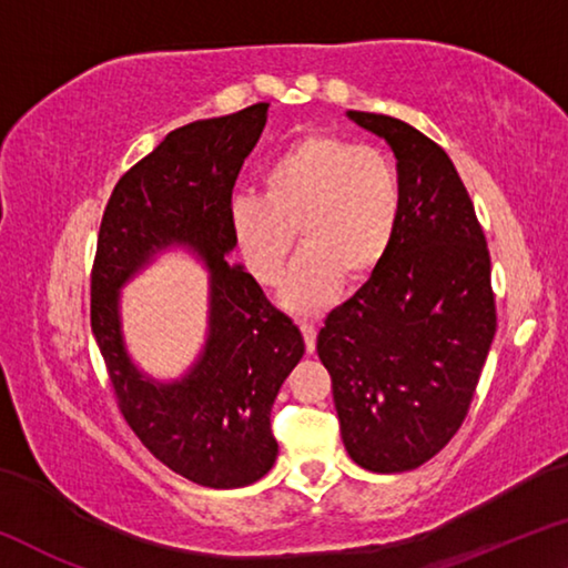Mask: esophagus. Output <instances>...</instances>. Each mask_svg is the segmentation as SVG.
I'll list each match as a JSON object with an SVG mask.
<instances>
[{"label": "esophagus", "instance_id": "34e87169", "mask_svg": "<svg viewBox=\"0 0 568 568\" xmlns=\"http://www.w3.org/2000/svg\"><path fill=\"white\" fill-rule=\"evenodd\" d=\"M303 338H305V351L313 353L315 351V338H318V331H315L313 323H301Z\"/></svg>", "mask_w": 568, "mask_h": 568}]
</instances>
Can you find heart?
<instances>
[{
	"instance_id": "b5f03b06",
	"label": "heart",
	"mask_w": 568,
	"mask_h": 568,
	"mask_svg": "<svg viewBox=\"0 0 568 568\" xmlns=\"http://www.w3.org/2000/svg\"><path fill=\"white\" fill-rule=\"evenodd\" d=\"M403 215V185L388 152L338 134L311 132L267 162L263 197L240 195L230 225L247 271L275 285L297 233L301 255L281 301L313 315L338 295L341 281L363 283L386 261Z\"/></svg>"
}]
</instances>
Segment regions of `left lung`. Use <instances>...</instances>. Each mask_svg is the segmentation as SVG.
<instances>
[{
    "instance_id": "left-lung-1",
    "label": "left lung",
    "mask_w": 568,
    "mask_h": 568,
    "mask_svg": "<svg viewBox=\"0 0 568 568\" xmlns=\"http://www.w3.org/2000/svg\"><path fill=\"white\" fill-rule=\"evenodd\" d=\"M348 118L396 155L403 215L386 261L325 318L345 450L373 474L434 458L464 423L496 333L491 255L454 162L388 114Z\"/></svg>"
}]
</instances>
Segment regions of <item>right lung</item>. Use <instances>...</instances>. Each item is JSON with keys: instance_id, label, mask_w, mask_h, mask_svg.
<instances>
[{"instance_id": "right-lung-1", "label": "right lung", "mask_w": 568, "mask_h": 568, "mask_svg": "<svg viewBox=\"0 0 568 568\" xmlns=\"http://www.w3.org/2000/svg\"><path fill=\"white\" fill-rule=\"evenodd\" d=\"M267 108L257 102L172 130L124 172L104 207L92 265V333L124 420L152 456L207 488L255 484L273 468L271 410L305 353L297 325L243 265L225 261L237 245L233 187ZM172 244L192 248L211 271L209 341L185 377L160 384L123 348L119 291Z\"/></svg>"}]
</instances>
